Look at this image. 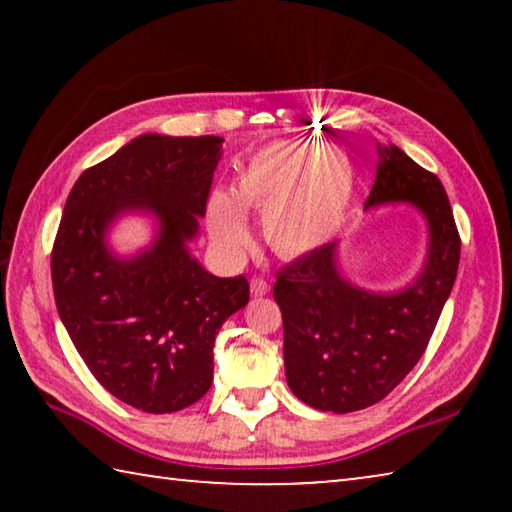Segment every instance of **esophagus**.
I'll use <instances>...</instances> for the list:
<instances>
[{
	"mask_svg": "<svg viewBox=\"0 0 512 512\" xmlns=\"http://www.w3.org/2000/svg\"><path fill=\"white\" fill-rule=\"evenodd\" d=\"M268 291H271V287H268V282L264 280V277H253V280H250V293H253L255 298L266 296Z\"/></svg>",
	"mask_w": 512,
	"mask_h": 512,
	"instance_id": "1",
	"label": "esophagus"
}]
</instances>
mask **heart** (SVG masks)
<instances>
[{"mask_svg":"<svg viewBox=\"0 0 512 512\" xmlns=\"http://www.w3.org/2000/svg\"><path fill=\"white\" fill-rule=\"evenodd\" d=\"M354 192L357 169L352 160L318 140L268 144L235 180L237 202L262 210L264 237L282 257H300L325 246L348 219ZM238 206L223 192L212 194L207 205L212 241L230 255L241 253L250 241Z\"/></svg>","mask_w":512,"mask_h":512,"instance_id":"b5f03b06","label":"heart"}]
</instances>
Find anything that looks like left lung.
<instances>
[{
  "label": "left lung",
  "mask_w": 512,
  "mask_h": 512,
  "mask_svg": "<svg viewBox=\"0 0 512 512\" xmlns=\"http://www.w3.org/2000/svg\"><path fill=\"white\" fill-rule=\"evenodd\" d=\"M377 176L366 210L409 203L429 228L427 257L413 282L368 291L341 273L339 241L277 273L287 384L318 411L366 409L393 391L427 350L452 293L461 237L440 180L395 144H377Z\"/></svg>",
  "instance_id": "8db88e82"
}]
</instances>
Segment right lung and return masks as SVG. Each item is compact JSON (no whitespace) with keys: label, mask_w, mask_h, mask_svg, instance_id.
I'll list each match as a JSON object with an SVG mask.
<instances>
[{"label":"right lung","mask_w":512,"mask_h":512,"mask_svg":"<svg viewBox=\"0 0 512 512\" xmlns=\"http://www.w3.org/2000/svg\"><path fill=\"white\" fill-rule=\"evenodd\" d=\"M223 137L146 133L85 169L51 250L58 316L99 384L146 413L210 391L214 339L248 305V280L216 277L189 253ZM124 213L156 221L151 247L119 258L107 230Z\"/></svg>","instance_id":"obj_1"}]
</instances>
